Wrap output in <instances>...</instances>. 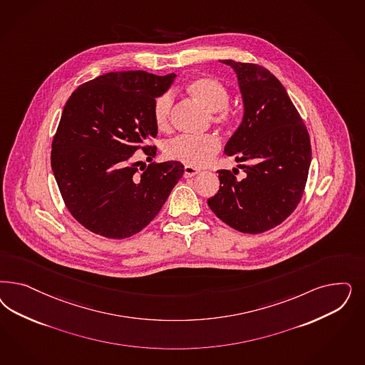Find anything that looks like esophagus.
<instances>
[{
    "mask_svg": "<svg viewBox=\"0 0 365 365\" xmlns=\"http://www.w3.org/2000/svg\"><path fill=\"white\" fill-rule=\"evenodd\" d=\"M200 173V170L199 169H196V168H193V166H185L184 168V176L185 177H193L196 176V175H199Z\"/></svg>",
    "mask_w": 365,
    "mask_h": 365,
    "instance_id": "34e87169",
    "label": "esophagus"
}]
</instances>
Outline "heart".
Listing matches in <instances>:
<instances>
[{
	"label": "heart",
	"mask_w": 365,
	"mask_h": 365,
	"mask_svg": "<svg viewBox=\"0 0 365 365\" xmlns=\"http://www.w3.org/2000/svg\"><path fill=\"white\" fill-rule=\"evenodd\" d=\"M185 91L195 101L200 102L213 113V120L219 125H228L232 119V111L228 106L230 91L224 83L212 76H200L185 84ZM173 110V96L169 93L160 95L153 106L154 122L160 130H166L170 123ZM222 141L213 134L205 135H178L165 145L168 158L180 161L188 166L202 168L210 164L219 153Z\"/></svg>",
	"instance_id": "obj_1"
}]
</instances>
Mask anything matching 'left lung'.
Masks as SVG:
<instances>
[{
  "label": "left lung",
  "mask_w": 365,
  "mask_h": 365,
  "mask_svg": "<svg viewBox=\"0 0 365 365\" xmlns=\"http://www.w3.org/2000/svg\"><path fill=\"white\" fill-rule=\"evenodd\" d=\"M235 71L243 119L224 146L245 170H217L220 188L212 212L245 234L269 231L287 219L302 197L312 163L306 126L282 83L258 64L220 60Z\"/></svg>",
  "instance_id": "1"
}]
</instances>
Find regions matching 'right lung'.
Masks as SVG:
<instances>
[{
    "mask_svg": "<svg viewBox=\"0 0 365 365\" xmlns=\"http://www.w3.org/2000/svg\"><path fill=\"white\" fill-rule=\"evenodd\" d=\"M176 73L108 72L79 86L67 101L52 142L51 166L71 215L91 232L110 239L135 235L153 220L184 175L166 161L142 173L131 157L142 149L152 161L157 148L155 98Z\"/></svg>",
    "mask_w": 365,
    "mask_h": 365,
    "instance_id": "right-lung-1",
    "label": "right lung"
}]
</instances>
